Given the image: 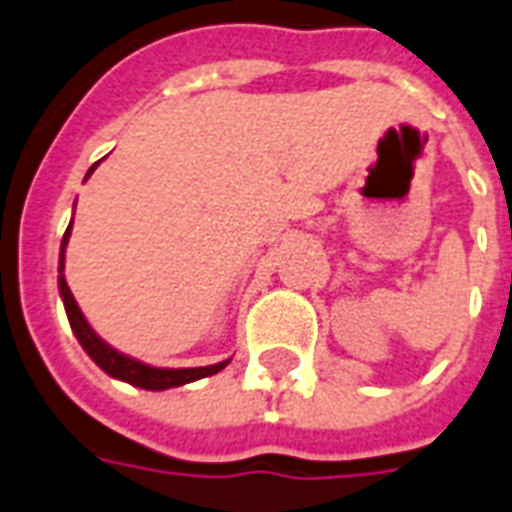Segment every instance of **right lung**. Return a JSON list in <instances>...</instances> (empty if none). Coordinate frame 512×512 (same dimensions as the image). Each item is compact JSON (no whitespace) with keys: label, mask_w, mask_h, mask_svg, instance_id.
Returning <instances> with one entry per match:
<instances>
[{"label":"right lung","mask_w":512,"mask_h":512,"mask_svg":"<svg viewBox=\"0 0 512 512\" xmlns=\"http://www.w3.org/2000/svg\"><path fill=\"white\" fill-rule=\"evenodd\" d=\"M95 168H98V162H95L93 168L87 170V176H90ZM69 235H71V224L69 229H66V235H63L58 272H63V259H66ZM58 288H61V299H63V307H66V315H69L71 331H74V336H77L79 344H82V350H85L87 355L98 363V366L104 368L106 374L114 376V379H122V382L133 384V387H141V390H170V387H181V384L197 382V379H202V376L219 374L221 368L229 363V360H221V363H216V366H200V368L146 366V363H141V360L128 358V355H122V352H117L114 347H109L101 336L95 334L93 328H90V323L85 320V315H82V310H79V304L74 301V296H71L69 283H66V277L63 275H58Z\"/></svg>","instance_id":"right-lung-1"}]
</instances>
